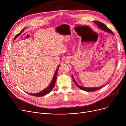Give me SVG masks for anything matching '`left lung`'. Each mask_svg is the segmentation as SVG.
<instances>
[{
    "label": "left lung",
    "instance_id": "8db88e82",
    "mask_svg": "<svg viewBox=\"0 0 126 126\" xmlns=\"http://www.w3.org/2000/svg\"><path fill=\"white\" fill-rule=\"evenodd\" d=\"M93 22L98 26L99 28H100L102 30H103V31H104L105 32H107L108 33H110V34H112V35H113V32H112V31L111 30H110L108 28H107V26H106L104 23H102V22H101L100 21H96V20L94 21ZM72 79H73V80L74 81V83H75V84L79 88H80L81 90H84V91H94L97 90L98 89H100V88H103V87H104L105 86V85H104V86H102V87H95V88L94 87V88H91V87L89 88V87H83V86H79L77 83V82H76L75 79H74V77H73V76H72Z\"/></svg>",
    "mask_w": 126,
    "mask_h": 126
}]
</instances>
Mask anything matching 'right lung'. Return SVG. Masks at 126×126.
Segmentation results:
<instances>
[{
    "label": "right lung",
    "mask_w": 126,
    "mask_h": 126,
    "mask_svg": "<svg viewBox=\"0 0 126 126\" xmlns=\"http://www.w3.org/2000/svg\"><path fill=\"white\" fill-rule=\"evenodd\" d=\"M21 34V32L19 33L18 34H17L15 38H14V40L17 37H18ZM60 66V65L58 67L56 72H55V74L54 75V77H53V79L52 80V81L51 82V83L50 84V85L48 86L46 88V89H44L43 90H42V91L39 92V93H37V94H29V93H27L30 95H33V96H44V95H45L46 94H49V92H50V91H51V90H52L53 88H54V87L55 86V83H56V79H57V74H58V70L59 69V67Z\"/></svg>",
    "instance_id": "obj_1"
}]
</instances>
